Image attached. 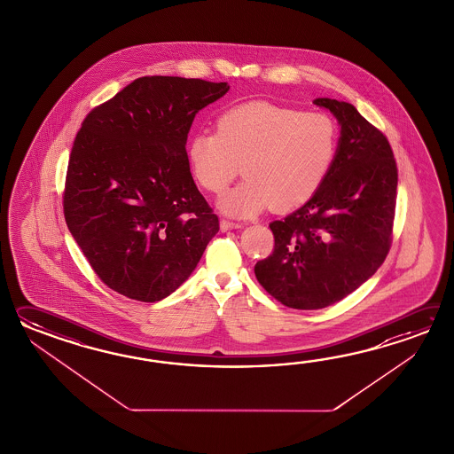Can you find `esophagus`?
Instances as JSON below:
<instances>
[{"label":"esophagus","mask_w":454,"mask_h":454,"mask_svg":"<svg viewBox=\"0 0 454 454\" xmlns=\"http://www.w3.org/2000/svg\"><path fill=\"white\" fill-rule=\"evenodd\" d=\"M240 223H231V221H227V219L221 221V231H231V229H240Z\"/></svg>","instance_id":"obj_1"}]
</instances>
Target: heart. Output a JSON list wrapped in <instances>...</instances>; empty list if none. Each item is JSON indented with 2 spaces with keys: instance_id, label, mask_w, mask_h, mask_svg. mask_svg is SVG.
<instances>
[{
  "instance_id": "obj_1",
  "label": "heart",
  "mask_w": 454,
  "mask_h": 454,
  "mask_svg": "<svg viewBox=\"0 0 454 454\" xmlns=\"http://www.w3.org/2000/svg\"><path fill=\"white\" fill-rule=\"evenodd\" d=\"M338 149V125L326 114L247 102L223 110L217 131L194 133L186 159L194 180L214 194L225 192L243 165L247 180L219 206L233 217H248L268 206L292 211L307 203L326 180Z\"/></svg>"
}]
</instances>
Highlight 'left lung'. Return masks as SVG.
I'll list each match as a JSON object with an SVG mask.
<instances>
[{
  "label": "left lung",
  "mask_w": 454,
  "mask_h": 454,
  "mask_svg": "<svg viewBox=\"0 0 454 454\" xmlns=\"http://www.w3.org/2000/svg\"><path fill=\"white\" fill-rule=\"evenodd\" d=\"M338 118L336 160L318 192L270 223L274 250L256 279L289 309H318L348 297L383 264L391 247L397 167L386 136L357 108L315 98Z\"/></svg>",
  "instance_id": "1"
}]
</instances>
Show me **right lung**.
<instances>
[{"mask_svg":"<svg viewBox=\"0 0 454 454\" xmlns=\"http://www.w3.org/2000/svg\"><path fill=\"white\" fill-rule=\"evenodd\" d=\"M229 89L203 79L139 77L84 118L69 155L63 211L106 287L139 301L165 299L219 231L184 145L196 114Z\"/></svg>","mask_w":454,"mask_h":454,"instance_id":"add662e5","label":"right lung"}]
</instances>
